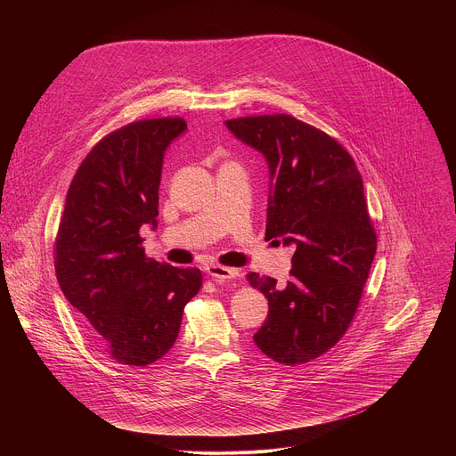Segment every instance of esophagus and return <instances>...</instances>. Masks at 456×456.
I'll return each instance as SVG.
<instances>
[{"label":"esophagus","mask_w":456,"mask_h":456,"mask_svg":"<svg viewBox=\"0 0 456 456\" xmlns=\"http://www.w3.org/2000/svg\"><path fill=\"white\" fill-rule=\"evenodd\" d=\"M206 271H208V274H209L211 278H215V281H218V283L234 280L236 274H238L234 269H227V267H222V265H209Z\"/></svg>","instance_id":"34e87169"}]
</instances>
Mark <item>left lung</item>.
<instances>
[{"instance_id":"obj_1","label":"left lung","mask_w":456,"mask_h":456,"mask_svg":"<svg viewBox=\"0 0 456 456\" xmlns=\"http://www.w3.org/2000/svg\"><path fill=\"white\" fill-rule=\"evenodd\" d=\"M225 126L269 166L265 238L294 247L287 283L247 274L269 301L254 343L276 362H308L345 336L375 257L361 173L339 142L290 115Z\"/></svg>"}]
</instances>
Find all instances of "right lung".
I'll list each match as a JSON object with an SVG mask.
<instances>
[{
  "label": "right lung",
  "instance_id": "add662e5",
  "mask_svg": "<svg viewBox=\"0 0 456 456\" xmlns=\"http://www.w3.org/2000/svg\"><path fill=\"white\" fill-rule=\"evenodd\" d=\"M182 118H148L104 137L79 166L55 240V274L90 339L118 364L146 366L176 341L199 269L146 257L141 229H157L166 150Z\"/></svg>",
  "mask_w": 456,
  "mask_h": 456
}]
</instances>
